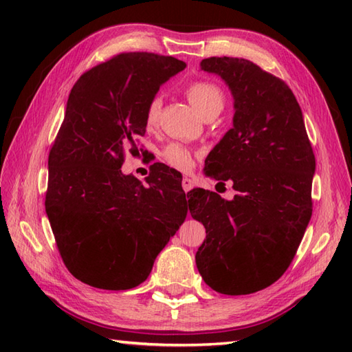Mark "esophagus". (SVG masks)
<instances>
[{
    "label": "esophagus",
    "instance_id": "obj_1",
    "mask_svg": "<svg viewBox=\"0 0 352 352\" xmlns=\"http://www.w3.org/2000/svg\"><path fill=\"white\" fill-rule=\"evenodd\" d=\"M182 186H183L184 192H189V190L193 188V182L190 180L189 177H183V180H182Z\"/></svg>",
    "mask_w": 352,
    "mask_h": 352
}]
</instances>
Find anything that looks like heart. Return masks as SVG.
I'll use <instances>...</instances> for the list:
<instances>
[{
  "label": "heart",
  "instance_id": "b5f03b06",
  "mask_svg": "<svg viewBox=\"0 0 352 352\" xmlns=\"http://www.w3.org/2000/svg\"><path fill=\"white\" fill-rule=\"evenodd\" d=\"M184 95L193 109L206 119L219 115V111L223 109V104H226V95H223L222 89L210 80L190 81L184 87ZM160 110V95H154L145 107V125L148 129H154L155 124L159 122ZM163 160L170 164L172 168L180 170H189L193 166V154L190 153V149L178 144H170L164 148Z\"/></svg>",
  "mask_w": 352,
  "mask_h": 352
}]
</instances>
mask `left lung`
Instances as JSON below:
<instances>
[{"mask_svg":"<svg viewBox=\"0 0 352 352\" xmlns=\"http://www.w3.org/2000/svg\"><path fill=\"white\" fill-rule=\"evenodd\" d=\"M199 66L233 94V129L207 155L206 174L218 184L233 182L237 195L188 193L192 218L207 233L197 267L219 294L248 295L271 286L295 257L311 218L315 154L283 80L246 58L208 57Z\"/></svg>","mask_w":352,"mask_h":352,"instance_id":"left-lung-1","label":"left lung"}]
</instances>
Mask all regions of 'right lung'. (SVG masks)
I'll return each instance as SVG.
<instances>
[{
    "instance_id": "add662e5",
    "label": "right lung",
    "mask_w": 352,
    "mask_h": 352,
    "mask_svg": "<svg viewBox=\"0 0 352 352\" xmlns=\"http://www.w3.org/2000/svg\"><path fill=\"white\" fill-rule=\"evenodd\" d=\"M184 68L170 56L121 52L85 72L69 94L48 155L45 210L65 266L89 286H139L186 219L175 169L159 163L148 186L121 170L146 131L148 101Z\"/></svg>"
}]
</instances>
